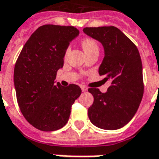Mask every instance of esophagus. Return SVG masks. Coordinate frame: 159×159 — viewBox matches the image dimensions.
I'll return each instance as SVG.
<instances>
[{
    "mask_svg": "<svg viewBox=\"0 0 159 159\" xmlns=\"http://www.w3.org/2000/svg\"><path fill=\"white\" fill-rule=\"evenodd\" d=\"M81 89H82V91H83V92H86V91H88V89H87L85 86H81Z\"/></svg>",
    "mask_w": 159,
    "mask_h": 159,
    "instance_id": "1",
    "label": "esophagus"
}]
</instances>
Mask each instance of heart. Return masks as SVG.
I'll return each instance as SVG.
<instances>
[{
    "instance_id": "obj_1",
    "label": "heart",
    "mask_w": 159,
    "mask_h": 159,
    "mask_svg": "<svg viewBox=\"0 0 159 159\" xmlns=\"http://www.w3.org/2000/svg\"><path fill=\"white\" fill-rule=\"evenodd\" d=\"M82 47H83L84 52L88 53V52H92V51H94V50H98L99 51V46L97 44V42L94 41L93 39H91V38H87V39L83 40L82 42ZM70 48L66 49V54L68 53Z\"/></svg>"
}]
</instances>
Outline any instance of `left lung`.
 <instances>
[{
	"label": "left lung",
	"instance_id": "1",
	"mask_svg": "<svg viewBox=\"0 0 159 159\" xmlns=\"http://www.w3.org/2000/svg\"><path fill=\"white\" fill-rule=\"evenodd\" d=\"M83 32L102 44L105 51L99 74L110 87L106 93L89 89L93 103L88 110L91 123L100 129H118L133 118L144 93L142 63L136 46L114 26L86 27Z\"/></svg>",
	"mask_w": 159,
	"mask_h": 159
}]
</instances>
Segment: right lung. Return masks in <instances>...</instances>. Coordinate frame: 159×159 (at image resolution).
I'll return each mask as SVG.
<instances>
[{
	"mask_svg": "<svg viewBox=\"0 0 159 159\" xmlns=\"http://www.w3.org/2000/svg\"><path fill=\"white\" fill-rule=\"evenodd\" d=\"M78 35L79 30L73 26H40L16 61L13 81L19 109L37 129L63 128L69 120L71 106L82 93L76 84L63 87L54 82L70 42Z\"/></svg>",
	"mask_w": 159,
	"mask_h": 159,
	"instance_id": "obj_1",
	"label": "right lung"
}]
</instances>
